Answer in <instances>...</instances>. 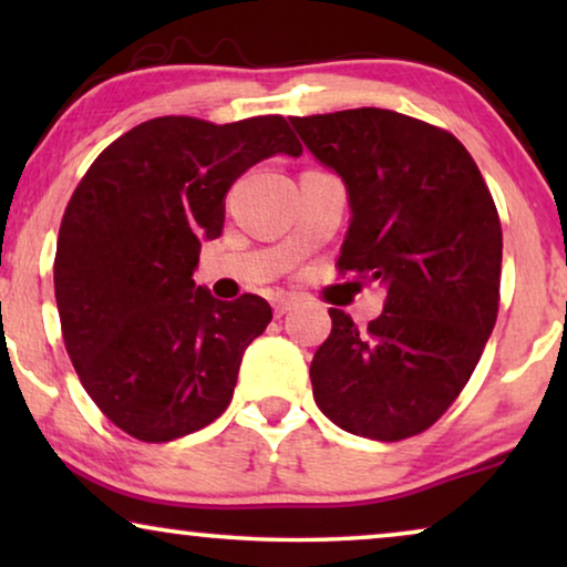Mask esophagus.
Returning a JSON list of instances; mask_svg holds the SVG:
<instances>
[{
  "mask_svg": "<svg viewBox=\"0 0 567 567\" xmlns=\"http://www.w3.org/2000/svg\"><path fill=\"white\" fill-rule=\"evenodd\" d=\"M270 305H274L276 317H281V315L289 312V309H291L293 305H297V299H293L291 293H276V297L270 299Z\"/></svg>",
  "mask_w": 567,
  "mask_h": 567,
  "instance_id": "34e87169",
  "label": "esophagus"
}]
</instances>
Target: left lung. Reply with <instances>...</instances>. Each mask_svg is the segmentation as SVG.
Here are the masks:
<instances>
[{
	"instance_id": "obj_1",
	"label": "left lung",
	"mask_w": 567,
	"mask_h": 567,
	"mask_svg": "<svg viewBox=\"0 0 567 567\" xmlns=\"http://www.w3.org/2000/svg\"><path fill=\"white\" fill-rule=\"evenodd\" d=\"M289 121L348 188L338 274L386 286L367 330L330 309L332 330L309 367L315 402L355 436H417L460 398L495 328L498 208L444 128L382 107Z\"/></svg>"
}]
</instances>
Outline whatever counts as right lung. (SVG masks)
I'll return each instance as SVG.
<instances>
[{"label":"right lung","mask_w":567,"mask_h":567,"mask_svg":"<svg viewBox=\"0 0 567 567\" xmlns=\"http://www.w3.org/2000/svg\"><path fill=\"white\" fill-rule=\"evenodd\" d=\"M301 144L284 115L212 123L162 115L100 152L69 198L53 289L61 336L92 402L146 444L214 423L245 348L274 320L255 293L196 289L200 243L224 227L245 169Z\"/></svg>","instance_id":"right-lung-1"}]
</instances>
